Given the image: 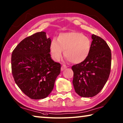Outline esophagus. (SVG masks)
Segmentation results:
<instances>
[{
	"instance_id": "34e87169",
	"label": "esophagus",
	"mask_w": 123,
	"mask_h": 123,
	"mask_svg": "<svg viewBox=\"0 0 123 123\" xmlns=\"http://www.w3.org/2000/svg\"><path fill=\"white\" fill-rule=\"evenodd\" d=\"M67 68V66L65 65V64H63V65L61 66V70H63Z\"/></svg>"
}]
</instances>
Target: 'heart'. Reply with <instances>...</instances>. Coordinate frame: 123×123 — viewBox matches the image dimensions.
Instances as JSON below:
<instances>
[{"label":"heart","mask_w":123,"mask_h":123,"mask_svg":"<svg viewBox=\"0 0 123 123\" xmlns=\"http://www.w3.org/2000/svg\"><path fill=\"white\" fill-rule=\"evenodd\" d=\"M51 54L56 61L64 55L70 62L81 63L87 59L91 49V41L82 33L72 31L60 34L58 39L53 38L50 45Z\"/></svg>","instance_id":"obj_1"}]
</instances>
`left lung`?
Listing matches in <instances>:
<instances>
[{
  "label": "left lung",
  "instance_id": "1",
  "mask_svg": "<svg viewBox=\"0 0 123 123\" xmlns=\"http://www.w3.org/2000/svg\"><path fill=\"white\" fill-rule=\"evenodd\" d=\"M90 53L87 59L73 66V84L82 97H93L101 91L111 72V51L101 37L93 34Z\"/></svg>",
  "mask_w": 123,
  "mask_h": 123
}]
</instances>
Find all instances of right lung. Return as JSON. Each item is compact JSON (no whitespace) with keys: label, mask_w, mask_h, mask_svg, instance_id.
Returning a JSON list of instances; mask_svg holds the SVG:
<instances>
[{"label":"right lung","mask_w":123,"mask_h":123,"mask_svg":"<svg viewBox=\"0 0 123 123\" xmlns=\"http://www.w3.org/2000/svg\"><path fill=\"white\" fill-rule=\"evenodd\" d=\"M51 39L37 32L24 38L12 51L11 69L16 84L32 99H44L54 88L61 64L51 59Z\"/></svg>","instance_id":"obj_1"}]
</instances>
